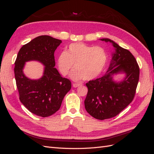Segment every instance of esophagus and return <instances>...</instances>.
Instances as JSON below:
<instances>
[{"label": "esophagus", "instance_id": "obj_1", "mask_svg": "<svg viewBox=\"0 0 154 154\" xmlns=\"http://www.w3.org/2000/svg\"><path fill=\"white\" fill-rule=\"evenodd\" d=\"M82 85L80 84V83H73V87L76 88L78 87H80Z\"/></svg>", "mask_w": 154, "mask_h": 154}]
</instances>
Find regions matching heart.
<instances>
[{
    "label": "heart",
    "instance_id": "heart-1",
    "mask_svg": "<svg viewBox=\"0 0 154 154\" xmlns=\"http://www.w3.org/2000/svg\"><path fill=\"white\" fill-rule=\"evenodd\" d=\"M108 59L106 50L100 46L74 43L69 46L67 52L63 51L58 57L59 71L67 76L72 69L71 78L74 81L82 79L88 81L98 76L103 71Z\"/></svg>",
    "mask_w": 154,
    "mask_h": 154
}]
</instances>
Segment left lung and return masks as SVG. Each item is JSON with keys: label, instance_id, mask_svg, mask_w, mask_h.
<instances>
[{"label": "left lung", "instance_id": "left-lung-1", "mask_svg": "<svg viewBox=\"0 0 154 154\" xmlns=\"http://www.w3.org/2000/svg\"><path fill=\"white\" fill-rule=\"evenodd\" d=\"M100 40L110 42L115 52L104 75L86 83L88 92L84 103L88 114L103 120L115 117L132 101L139 82V67L128 50L110 39ZM119 73H125V77L123 81L116 82L113 76Z\"/></svg>", "mask_w": 154, "mask_h": 154}]
</instances>
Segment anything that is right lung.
<instances>
[{
	"instance_id": "add662e5",
	"label": "right lung",
	"mask_w": 154,
	"mask_h": 154,
	"mask_svg": "<svg viewBox=\"0 0 154 154\" xmlns=\"http://www.w3.org/2000/svg\"><path fill=\"white\" fill-rule=\"evenodd\" d=\"M61 43V40L50 36H39L22 46L15 62L14 72L21 103L31 113L43 118L59 110L71 88V81L62 77L54 68V53ZM33 60L45 66L43 76L38 80H31L23 72L25 62Z\"/></svg>"
}]
</instances>
